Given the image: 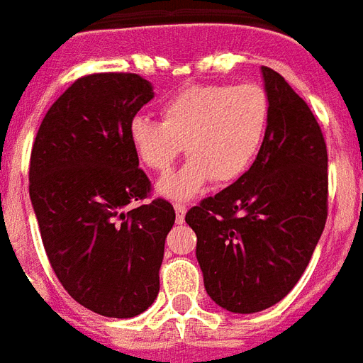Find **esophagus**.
I'll return each instance as SVG.
<instances>
[{"instance_id":"esophagus-1","label":"esophagus","mask_w":363,"mask_h":363,"mask_svg":"<svg viewBox=\"0 0 363 363\" xmlns=\"http://www.w3.org/2000/svg\"><path fill=\"white\" fill-rule=\"evenodd\" d=\"M174 211H176V220L184 222L185 213H187V207H185V205H179V203H176V205H174Z\"/></svg>"}]
</instances>
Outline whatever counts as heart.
<instances>
[{"label": "heart", "instance_id": "obj_1", "mask_svg": "<svg viewBox=\"0 0 363 363\" xmlns=\"http://www.w3.org/2000/svg\"><path fill=\"white\" fill-rule=\"evenodd\" d=\"M267 125L269 98L259 84H197L164 102L160 121L133 118L129 143L139 162L158 174L170 170L185 145L191 158L158 182L166 199L185 201L213 179L242 178L263 147Z\"/></svg>", "mask_w": 363, "mask_h": 363}]
</instances>
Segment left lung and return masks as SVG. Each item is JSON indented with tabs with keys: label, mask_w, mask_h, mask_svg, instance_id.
Wrapping results in <instances>:
<instances>
[{
	"label": "left lung",
	"mask_w": 363,
	"mask_h": 363,
	"mask_svg": "<svg viewBox=\"0 0 363 363\" xmlns=\"http://www.w3.org/2000/svg\"><path fill=\"white\" fill-rule=\"evenodd\" d=\"M269 125L242 178L185 214L211 300L232 313L279 303L306 271L327 220V145L309 106L261 67Z\"/></svg>",
	"instance_id": "obj_1"
}]
</instances>
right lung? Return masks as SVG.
<instances>
[{
  "mask_svg": "<svg viewBox=\"0 0 363 363\" xmlns=\"http://www.w3.org/2000/svg\"><path fill=\"white\" fill-rule=\"evenodd\" d=\"M155 98L135 73L77 79L48 110L30 155L28 193L62 286L98 315L127 319L160 290L164 242L176 213L149 197L129 123Z\"/></svg>",
  "mask_w": 363,
  "mask_h": 363,
  "instance_id": "obj_1",
  "label": "right lung"
}]
</instances>
